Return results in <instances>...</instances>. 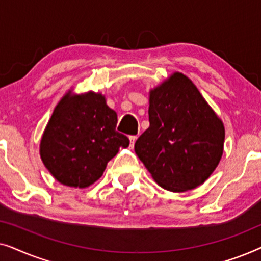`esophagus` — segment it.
Instances as JSON below:
<instances>
[{
	"label": "esophagus",
	"mask_w": 261,
	"mask_h": 261,
	"mask_svg": "<svg viewBox=\"0 0 261 261\" xmlns=\"http://www.w3.org/2000/svg\"><path fill=\"white\" fill-rule=\"evenodd\" d=\"M137 139H138L137 135H130V137H129V140H130V146H132V147H133V146H134L135 141H137Z\"/></svg>",
	"instance_id": "obj_1"
}]
</instances>
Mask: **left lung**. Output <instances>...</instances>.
I'll list each match as a JSON object with an SVG mask.
<instances>
[{
    "label": "left lung",
    "mask_w": 261,
    "mask_h": 261,
    "mask_svg": "<svg viewBox=\"0 0 261 261\" xmlns=\"http://www.w3.org/2000/svg\"><path fill=\"white\" fill-rule=\"evenodd\" d=\"M148 117L134 149L153 179L173 192L204 183L222 156L224 127L196 85L174 72L149 91Z\"/></svg>",
    "instance_id": "1"
}]
</instances>
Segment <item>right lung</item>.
<instances>
[{"instance_id":"right-lung-1","label":"right lung","mask_w":261,"mask_h":261,"mask_svg":"<svg viewBox=\"0 0 261 261\" xmlns=\"http://www.w3.org/2000/svg\"><path fill=\"white\" fill-rule=\"evenodd\" d=\"M117 115L96 92L69 91L57 105L40 142L42 163L59 183L88 188L129 139L116 130Z\"/></svg>"}]
</instances>
